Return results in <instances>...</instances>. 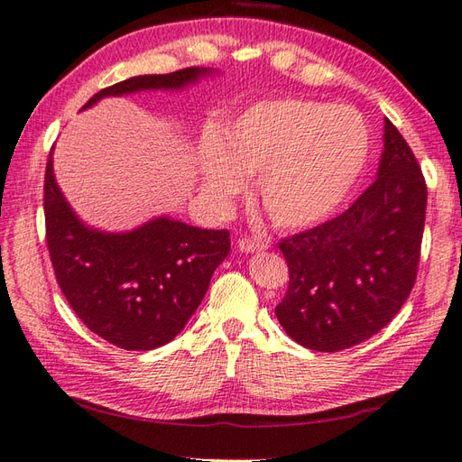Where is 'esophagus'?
Wrapping results in <instances>:
<instances>
[{"instance_id":"1","label":"esophagus","mask_w":462,"mask_h":462,"mask_svg":"<svg viewBox=\"0 0 462 462\" xmlns=\"http://www.w3.org/2000/svg\"><path fill=\"white\" fill-rule=\"evenodd\" d=\"M238 248L244 254H258L262 250H266V244L256 238H242L238 240Z\"/></svg>"}]
</instances>
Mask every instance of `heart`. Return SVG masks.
<instances>
[{"label":"heart","instance_id":"b5f03b06","mask_svg":"<svg viewBox=\"0 0 462 462\" xmlns=\"http://www.w3.org/2000/svg\"><path fill=\"white\" fill-rule=\"evenodd\" d=\"M369 131L343 105L311 99H270L248 106L216 129L204 151L202 186L228 202L256 177V199L282 230H303L328 220L347 200L365 169Z\"/></svg>","mask_w":462,"mask_h":462}]
</instances>
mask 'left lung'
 I'll list each match as a JSON object with an SVG mask.
<instances>
[{"label": "left lung", "mask_w": 462, "mask_h": 462, "mask_svg": "<svg viewBox=\"0 0 462 462\" xmlns=\"http://www.w3.org/2000/svg\"><path fill=\"white\" fill-rule=\"evenodd\" d=\"M383 143L375 182L346 212L278 244L290 286L276 316L308 349L333 353L375 336L415 286L425 176L389 119Z\"/></svg>", "instance_id": "8db88e82"}]
</instances>
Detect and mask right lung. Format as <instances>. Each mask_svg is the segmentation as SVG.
<instances>
[{
    "label": "right lung",
    "mask_w": 462,
    "mask_h": 462,
    "mask_svg": "<svg viewBox=\"0 0 462 462\" xmlns=\"http://www.w3.org/2000/svg\"><path fill=\"white\" fill-rule=\"evenodd\" d=\"M210 73L206 67H186L131 77L93 95L83 109L103 97L182 89ZM51 154L43 184L45 238L69 306L93 333L121 349L149 351L172 341L228 256L230 232L194 228L166 216L131 232L93 230L77 218L59 190Z\"/></svg>",
    "instance_id": "1"
}]
</instances>
